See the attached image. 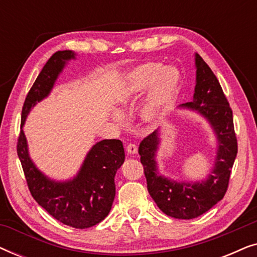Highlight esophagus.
Returning a JSON list of instances; mask_svg holds the SVG:
<instances>
[{"instance_id":"esophagus-1","label":"esophagus","mask_w":257,"mask_h":257,"mask_svg":"<svg viewBox=\"0 0 257 257\" xmlns=\"http://www.w3.org/2000/svg\"><path fill=\"white\" fill-rule=\"evenodd\" d=\"M137 151H138V149H137V146L135 145V144H130V145L126 146V152H127L128 154H136Z\"/></svg>"}]
</instances>
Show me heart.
<instances>
[{
    "label": "heart",
    "mask_w": 257,
    "mask_h": 257,
    "mask_svg": "<svg viewBox=\"0 0 257 257\" xmlns=\"http://www.w3.org/2000/svg\"><path fill=\"white\" fill-rule=\"evenodd\" d=\"M181 75L175 68L165 66L159 62H149L137 66L126 75L120 89L122 103L136 99L149 90L146 100L140 108V118L145 122H153L170 110L181 92ZM113 119L120 121V114Z\"/></svg>",
    "instance_id": "1"
}]
</instances>
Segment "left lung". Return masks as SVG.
I'll use <instances>...</instances> for the list:
<instances>
[{
	"label": "left lung",
	"mask_w": 257,
	"mask_h": 257,
	"mask_svg": "<svg viewBox=\"0 0 257 257\" xmlns=\"http://www.w3.org/2000/svg\"><path fill=\"white\" fill-rule=\"evenodd\" d=\"M195 69L196 84L193 101L181 104L179 108L201 115L213 130L216 156L212 170L201 181H177L159 173L157 163L161 143L159 130L146 137L140 143L138 151L150 195L166 215L181 220L202 215L223 199L237 154L233 112L222 87L198 54H195Z\"/></svg>",
	"instance_id": "left-lung-1"
}]
</instances>
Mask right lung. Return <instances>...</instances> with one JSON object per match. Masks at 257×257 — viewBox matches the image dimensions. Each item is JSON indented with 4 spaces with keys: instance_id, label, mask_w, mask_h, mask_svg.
<instances>
[{
    "instance_id": "add662e5",
    "label": "right lung",
    "mask_w": 257,
    "mask_h": 257,
    "mask_svg": "<svg viewBox=\"0 0 257 257\" xmlns=\"http://www.w3.org/2000/svg\"><path fill=\"white\" fill-rule=\"evenodd\" d=\"M76 56L72 50L55 52L35 80L23 105L17 154L28 187L38 205L59 222L84 229L99 223L110 213L115 196L114 177L125 160L122 143L117 139L100 140L86 153L75 177L55 180L35 165L23 131L31 108L50 94L63 69Z\"/></svg>"
}]
</instances>
